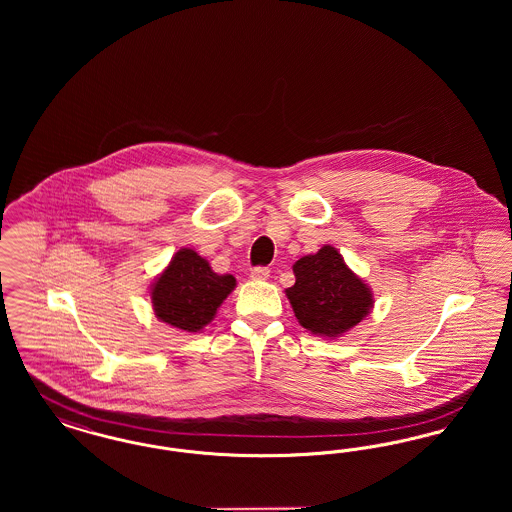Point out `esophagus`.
Masks as SVG:
<instances>
[{"instance_id":"34e87169","label":"esophagus","mask_w":512,"mask_h":512,"mask_svg":"<svg viewBox=\"0 0 512 512\" xmlns=\"http://www.w3.org/2000/svg\"><path fill=\"white\" fill-rule=\"evenodd\" d=\"M270 270L267 267H255L251 270V278L253 280H267Z\"/></svg>"}]
</instances>
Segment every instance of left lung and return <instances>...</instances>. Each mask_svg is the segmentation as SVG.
Returning a JSON list of instances; mask_svg holds the SVG:
<instances>
[{
  "instance_id": "obj_1",
  "label": "left lung",
  "mask_w": 512,
  "mask_h": 512,
  "mask_svg": "<svg viewBox=\"0 0 512 512\" xmlns=\"http://www.w3.org/2000/svg\"><path fill=\"white\" fill-rule=\"evenodd\" d=\"M295 284L286 290L299 324L315 336L338 338L372 309V292L345 265L336 247L324 245L293 265Z\"/></svg>"
}]
</instances>
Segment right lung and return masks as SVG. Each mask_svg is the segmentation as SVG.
<instances>
[{"label":"right lung","mask_w":512,"mask_h":512,"mask_svg":"<svg viewBox=\"0 0 512 512\" xmlns=\"http://www.w3.org/2000/svg\"><path fill=\"white\" fill-rule=\"evenodd\" d=\"M232 274H217L194 249H180L151 286V303L159 320L184 332L209 324L220 303L234 290Z\"/></svg>","instance_id":"right-lung-1"}]
</instances>
